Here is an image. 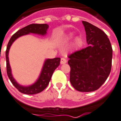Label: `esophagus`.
Listing matches in <instances>:
<instances>
[{
  "instance_id": "obj_1",
  "label": "esophagus",
  "mask_w": 121,
  "mask_h": 121,
  "mask_svg": "<svg viewBox=\"0 0 121 121\" xmlns=\"http://www.w3.org/2000/svg\"><path fill=\"white\" fill-rule=\"evenodd\" d=\"M67 62V60L65 59V58H61L60 59V63L61 64H65Z\"/></svg>"
}]
</instances>
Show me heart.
Masks as SVG:
<instances>
[{
  "label": "heart",
  "instance_id": "b5f03b06",
  "mask_svg": "<svg viewBox=\"0 0 121 121\" xmlns=\"http://www.w3.org/2000/svg\"><path fill=\"white\" fill-rule=\"evenodd\" d=\"M72 37V35H70L69 36V39H71ZM81 43H82V40L80 37H76V38L75 39L74 44L76 45H77V46H78V45H80L81 44Z\"/></svg>",
  "mask_w": 121,
  "mask_h": 121
}]
</instances>
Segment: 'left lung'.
<instances>
[{"mask_svg":"<svg viewBox=\"0 0 121 121\" xmlns=\"http://www.w3.org/2000/svg\"><path fill=\"white\" fill-rule=\"evenodd\" d=\"M88 46L68 56L70 82L76 90H98L108 78L112 66L113 49L104 31L83 21Z\"/></svg>","mask_w":121,"mask_h":121,"instance_id":"8db88e82","label":"left lung"}]
</instances>
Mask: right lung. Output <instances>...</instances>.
Wrapping results in <instances>:
<instances>
[{
    "instance_id": "obj_1",
    "label": "right lung",
    "mask_w": 121,
    "mask_h": 121,
    "mask_svg": "<svg viewBox=\"0 0 121 121\" xmlns=\"http://www.w3.org/2000/svg\"><path fill=\"white\" fill-rule=\"evenodd\" d=\"M49 27V26L46 24H33L28 25L26 27H23L18 30L11 37L8 43V45L6 50V72L8 78L11 81L12 84L14 86V87L17 89V90L20 92L24 94L27 95H33L39 93L41 91L44 90L49 83L51 78L52 76L53 72L60 65V58H55L52 59H47L45 62L43 66V70L41 71L39 78L37 80V81L31 86L29 87H23L22 86L17 84V82L15 81V80L12 77L11 74V69L9 65L8 61V51L10 49V47L11 46L12 43L17 37L24 35L26 34H28L30 33L33 34H41L45 35L47 33V30Z\"/></svg>"
}]
</instances>
